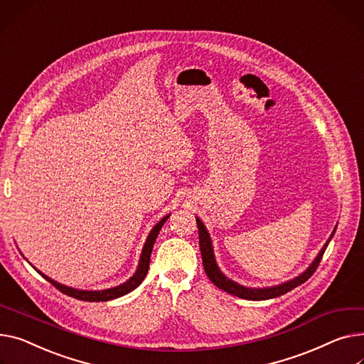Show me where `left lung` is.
I'll return each instance as SVG.
<instances>
[{"instance_id": "obj_1", "label": "left lung", "mask_w": 364, "mask_h": 364, "mask_svg": "<svg viewBox=\"0 0 364 364\" xmlns=\"http://www.w3.org/2000/svg\"><path fill=\"white\" fill-rule=\"evenodd\" d=\"M196 223H198V228H199V246H200V253H202V262H203V268H205V272L208 275V278L218 287L224 289V291L232 294V296H237L240 299H246V300H253V301H260V300H269V299H275V297H279L288 291H291L293 288L301 285L303 282H306L313 274L314 271L318 269V266L322 260V256L329 245L331 238L333 237L335 231H336V227L335 230L332 231L331 237L328 238V241L325 243V246L321 249L319 255L316 256V259H314L311 262V264L309 266V268L300 274L299 277L289 279L284 284H279V285H274V287H264V288H250V287H245V285H240L237 282H234L232 279L227 278L221 269L218 268L216 264V260H215V255H213V247H212V240H210V235L206 230V227L203 225V223L199 220V218H196Z\"/></svg>"}]
</instances>
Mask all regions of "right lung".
<instances>
[{"label":"right lung","mask_w":364,"mask_h":364,"mask_svg":"<svg viewBox=\"0 0 364 364\" xmlns=\"http://www.w3.org/2000/svg\"><path fill=\"white\" fill-rule=\"evenodd\" d=\"M168 216H164L162 220L152 228V231L149 232L148 238H146V243H144L143 246V250H141V255H140V260H139V266L137 269L134 272V275L126 281L124 284L121 285H117V287H112V288H108V289H101V291H87V289H76V288H71V287H67V285H63L54 279H51L50 277L43 275L41 271H36L48 281L51 282L57 289H60L61 293L73 297V299H77V300H83V301H108V300H114V299H118L121 296H126L129 294L130 291H133L134 288H137L141 281L144 279V277H146L148 274V269H149V263H151V253H152V249H154V245H155V240L162 228V225L165 224V221L168 220Z\"/></svg>","instance_id":"add662e5"}]
</instances>
